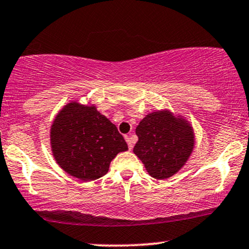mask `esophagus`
I'll list each match as a JSON object with an SVG mask.
<instances>
[{
	"mask_svg": "<svg viewBox=\"0 0 249 249\" xmlns=\"http://www.w3.org/2000/svg\"><path fill=\"white\" fill-rule=\"evenodd\" d=\"M125 141H126V142H127V145H128V148H132L133 147V144H132V139H131V137H128V136H125Z\"/></svg>",
	"mask_w": 249,
	"mask_h": 249,
	"instance_id": "esophagus-1",
	"label": "esophagus"
}]
</instances>
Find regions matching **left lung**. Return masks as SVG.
<instances>
[{
    "instance_id": "left-lung-1",
    "label": "left lung",
    "mask_w": 249,
    "mask_h": 249,
    "mask_svg": "<svg viewBox=\"0 0 249 249\" xmlns=\"http://www.w3.org/2000/svg\"><path fill=\"white\" fill-rule=\"evenodd\" d=\"M133 152L156 179H166L184 166L194 146L193 130L167 111L145 117L136 128Z\"/></svg>"
}]
</instances>
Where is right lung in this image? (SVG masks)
Here are the masks:
<instances>
[{
  "label": "right lung",
  "instance_id": "1",
  "mask_svg": "<svg viewBox=\"0 0 249 249\" xmlns=\"http://www.w3.org/2000/svg\"><path fill=\"white\" fill-rule=\"evenodd\" d=\"M51 147L57 164L76 178L90 181L105 176L110 162L127 150L123 136L95 107L73 102L51 126Z\"/></svg>",
  "mask_w": 249,
  "mask_h": 249
}]
</instances>
